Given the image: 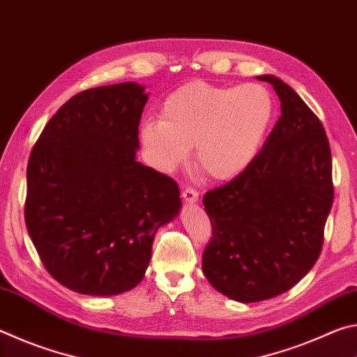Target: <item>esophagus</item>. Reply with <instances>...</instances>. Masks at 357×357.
I'll use <instances>...</instances> for the list:
<instances>
[{
	"label": "esophagus",
	"instance_id": "obj_1",
	"mask_svg": "<svg viewBox=\"0 0 357 357\" xmlns=\"http://www.w3.org/2000/svg\"><path fill=\"white\" fill-rule=\"evenodd\" d=\"M183 200L187 204H195L198 202V192L193 189H184L183 190Z\"/></svg>",
	"mask_w": 357,
	"mask_h": 357
}]
</instances>
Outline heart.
<instances>
[{"instance_id":"obj_1","label":"heart","mask_w":357,"mask_h":357,"mask_svg":"<svg viewBox=\"0 0 357 357\" xmlns=\"http://www.w3.org/2000/svg\"><path fill=\"white\" fill-rule=\"evenodd\" d=\"M275 100L261 84L215 86L190 82L167 96L160 119H146L140 142L149 164L173 173L190 159L214 181L236 178L258 155Z\"/></svg>"}]
</instances>
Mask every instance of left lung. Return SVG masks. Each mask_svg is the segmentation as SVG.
<instances>
[{
	"label": "left lung",
	"instance_id": "1",
	"mask_svg": "<svg viewBox=\"0 0 357 357\" xmlns=\"http://www.w3.org/2000/svg\"><path fill=\"white\" fill-rule=\"evenodd\" d=\"M280 118L255 160L228 184L206 192L213 239L203 274L227 298L258 302L293 288L317 263L334 200L323 124L279 77Z\"/></svg>",
	"mask_w": 357,
	"mask_h": 357
}]
</instances>
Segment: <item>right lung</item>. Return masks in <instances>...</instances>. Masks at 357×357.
I'll list each match as a JSON object with an SVG mask.
<instances>
[{
    "instance_id": "1",
    "label": "right lung",
    "mask_w": 357,
    "mask_h": 357,
    "mask_svg": "<svg viewBox=\"0 0 357 357\" xmlns=\"http://www.w3.org/2000/svg\"><path fill=\"white\" fill-rule=\"evenodd\" d=\"M148 98L135 82L78 93L48 121L29 155L28 233L45 269L72 291L135 288L157 229L181 211L178 184L137 160Z\"/></svg>"
}]
</instances>
